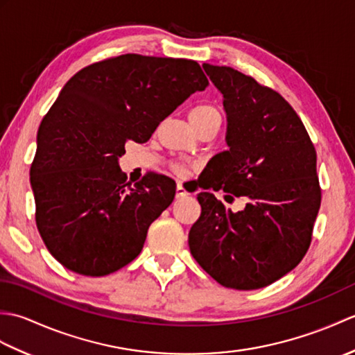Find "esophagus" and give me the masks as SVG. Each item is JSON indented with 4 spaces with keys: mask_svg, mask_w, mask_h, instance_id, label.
<instances>
[{
    "mask_svg": "<svg viewBox=\"0 0 355 355\" xmlns=\"http://www.w3.org/2000/svg\"><path fill=\"white\" fill-rule=\"evenodd\" d=\"M186 195H189V192H187L184 187H183V184H177V191H175V197L177 198H183V197H186Z\"/></svg>",
    "mask_w": 355,
    "mask_h": 355,
    "instance_id": "1",
    "label": "esophagus"
}]
</instances>
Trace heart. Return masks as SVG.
<instances>
[{
	"instance_id": "b5f03b06",
	"label": "heart",
	"mask_w": 355,
	"mask_h": 355,
	"mask_svg": "<svg viewBox=\"0 0 355 355\" xmlns=\"http://www.w3.org/2000/svg\"><path fill=\"white\" fill-rule=\"evenodd\" d=\"M189 120L195 130L198 131L200 128L205 125L214 123V122L221 123V111L212 103H198L189 111ZM171 168L173 172L178 173V175H183L186 172V168L182 163H172Z\"/></svg>"
}]
</instances>
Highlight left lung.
<instances>
[{
	"mask_svg": "<svg viewBox=\"0 0 355 355\" xmlns=\"http://www.w3.org/2000/svg\"><path fill=\"white\" fill-rule=\"evenodd\" d=\"M202 69L224 96L229 149L202 172L189 248L218 284L258 290L291 271L311 244L322 200L318 154L302 120L275 89L232 67ZM207 189L249 202L233 214Z\"/></svg>",
	"mask_w": 355,
	"mask_h": 355,
	"instance_id": "8db88e82",
	"label": "left lung"
}]
</instances>
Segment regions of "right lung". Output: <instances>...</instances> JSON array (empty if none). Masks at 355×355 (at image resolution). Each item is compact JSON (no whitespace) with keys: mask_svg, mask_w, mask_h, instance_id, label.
<instances>
[{"mask_svg":"<svg viewBox=\"0 0 355 355\" xmlns=\"http://www.w3.org/2000/svg\"><path fill=\"white\" fill-rule=\"evenodd\" d=\"M209 85L192 59L135 53L94 62L67 82L37 130L30 168L36 227L58 262L105 276L137 258L150 223L175 197V182L146 173L126 182L117 158L145 143L162 120Z\"/></svg>","mask_w":355,"mask_h":355,"instance_id":"right-lung-1","label":"right lung"}]
</instances>
